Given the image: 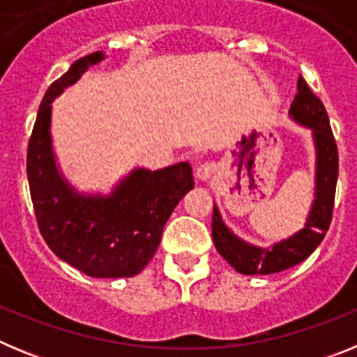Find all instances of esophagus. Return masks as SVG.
Wrapping results in <instances>:
<instances>
[{
	"instance_id": "34e87169",
	"label": "esophagus",
	"mask_w": 357,
	"mask_h": 357,
	"mask_svg": "<svg viewBox=\"0 0 357 357\" xmlns=\"http://www.w3.org/2000/svg\"><path fill=\"white\" fill-rule=\"evenodd\" d=\"M216 173V164L214 162H202L197 166V176L200 181H209Z\"/></svg>"
}]
</instances>
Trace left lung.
<instances>
[{
  "label": "left lung",
  "mask_w": 357,
  "mask_h": 357,
  "mask_svg": "<svg viewBox=\"0 0 357 357\" xmlns=\"http://www.w3.org/2000/svg\"><path fill=\"white\" fill-rule=\"evenodd\" d=\"M289 114L293 119L314 130L318 151L317 166V200L307 220V225L293 238L277 243L272 250L254 248L239 241L223 225L218 209L213 211V241L223 259L245 275H266L288 270L307 259L326 238L333 220L334 195L338 182V146L331 130L329 116L320 98L311 91L304 77H298L296 94L293 98Z\"/></svg>",
  "instance_id": "8db88e82"
}]
</instances>
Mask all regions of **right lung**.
<instances>
[{
    "mask_svg": "<svg viewBox=\"0 0 357 357\" xmlns=\"http://www.w3.org/2000/svg\"><path fill=\"white\" fill-rule=\"evenodd\" d=\"M102 59V52L82 56L48 87L28 143L26 173L46 245L85 275L116 279L139 273L153 257L169 214L193 188V172L188 162L137 169L110 198H84L68 188L53 160L50 103Z\"/></svg>",
    "mask_w": 357,
    "mask_h": 357,
    "instance_id": "obj_1",
    "label": "right lung"
}]
</instances>
